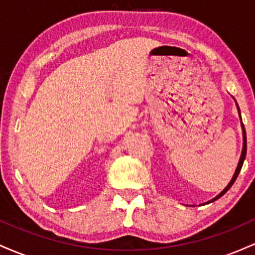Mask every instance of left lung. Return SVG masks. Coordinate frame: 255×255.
<instances>
[{
    "mask_svg": "<svg viewBox=\"0 0 255 255\" xmlns=\"http://www.w3.org/2000/svg\"><path fill=\"white\" fill-rule=\"evenodd\" d=\"M239 113H240V110H239ZM240 118H241V116H240ZM241 125H242V129H244V148H242L241 158H240V162H239V165H238V168H236V171H235V174H234V176H233V178H231L230 183L228 184V186H227V188H225L224 191L222 192V193H219V194L217 195V197H216V198H213L211 201H209V203H212V201L217 200V199H219V198L222 197V195H224L225 193H227L228 191H229V188H230V187L233 186L234 182H235V181H236V178H238L239 174H240V171H241V168H242V165H244V160H245V158H246V152H247V140H246V130H245V126H244V124H242V120H241Z\"/></svg>",
    "mask_w": 255,
    "mask_h": 255,
    "instance_id": "obj_1",
    "label": "left lung"
}]
</instances>
